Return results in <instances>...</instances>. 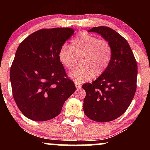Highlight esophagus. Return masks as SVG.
<instances>
[{
  "instance_id": "34e87169",
  "label": "esophagus",
  "mask_w": 150,
  "mask_h": 150,
  "mask_svg": "<svg viewBox=\"0 0 150 150\" xmlns=\"http://www.w3.org/2000/svg\"><path fill=\"white\" fill-rule=\"evenodd\" d=\"M75 87H76V88H77V89H80V87H82V85H81L80 84H79L78 82H75Z\"/></svg>"
}]
</instances>
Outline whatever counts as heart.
<instances>
[{"instance_id": "obj_1", "label": "heart", "mask_w": 150, "mask_h": 150, "mask_svg": "<svg viewBox=\"0 0 150 150\" xmlns=\"http://www.w3.org/2000/svg\"><path fill=\"white\" fill-rule=\"evenodd\" d=\"M76 56L82 57L80 65L70 72L69 76L77 82H84L94 75L102 74L112 56L111 44L88 32H81L72 41L71 46L63 44L58 51V59L65 68H72Z\"/></svg>"}]
</instances>
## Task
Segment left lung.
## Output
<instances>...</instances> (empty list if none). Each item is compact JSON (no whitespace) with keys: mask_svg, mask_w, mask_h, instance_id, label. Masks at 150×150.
Returning a JSON list of instances; mask_svg holds the SVG:
<instances>
[{"mask_svg":"<svg viewBox=\"0 0 150 150\" xmlns=\"http://www.w3.org/2000/svg\"><path fill=\"white\" fill-rule=\"evenodd\" d=\"M88 32H97L109 42L112 56L108 68L97 80L82 86L86 92L84 112L94 121H111L125 112L133 99L137 62L128 42L115 30L100 26Z\"/></svg>","mask_w":150,"mask_h":150,"instance_id":"8db88e82","label":"left lung"}]
</instances>
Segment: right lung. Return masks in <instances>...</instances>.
Returning a JSON list of instances; mask_svg holds the SVG:
<instances>
[{
    "label": "right lung",
    "mask_w": 150,
    "mask_h": 150,
    "mask_svg": "<svg viewBox=\"0 0 150 150\" xmlns=\"http://www.w3.org/2000/svg\"><path fill=\"white\" fill-rule=\"evenodd\" d=\"M73 34L68 27L42 29L19 45L10 78L15 103L27 118L52 119L75 91V83L58 59L60 48Z\"/></svg>",
    "instance_id": "right-lung-1"
}]
</instances>
